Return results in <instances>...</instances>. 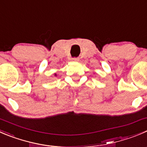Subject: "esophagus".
<instances>
[{
  "mask_svg": "<svg viewBox=\"0 0 147 147\" xmlns=\"http://www.w3.org/2000/svg\"><path fill=\"white\" fill-rule=\"evenodd\" d=\"M72 61H75V62H78V61H79V58H78V57H73V58H72Z\"/></svg>",
  "mask_w": 147,
  "mask_h": 147,
  "instance_id": "34e87169",
  "label": "esophagus"
}]
</instances>
